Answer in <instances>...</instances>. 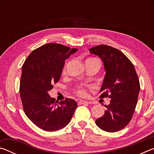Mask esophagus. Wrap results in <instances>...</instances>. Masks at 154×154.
<instances>
[{"label":"esophagus","instance_id":"esophagus-1","mask_svg":"<svg viewBox=\"0 0 154 154\" xmlns=\"http://www.w3.org/2000/svg\"><path fill=\"white\" fill-rule=\"evenodd\" d=\"M88 103H88V101L83 100H79V102H78V104H79V105H83V104H88Z\"/></svg>","mask_w":154,"mask_h":154}]
</instances>
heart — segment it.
<instances>
[{
    "label": "heart",
    "mask_w": 154,
    "mask_h": 154,
    "mask_svg": "<svg viewBox=\"0 0 154 154\" xmlns=\"http://www.w3.org/2000/svg\"><path fill=\"white\" fill-rule=\"evenodd\" d=\"M95 58H89L88 60H94ZM65 72V68H64L63 70V72ZM88 87V85H78L76 90V92L79 96H85L87 95V92H86V88Z\"/></svg>",
    "instance_id": "1"
}]
</instances>
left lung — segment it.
Segmentation results:
<instances>
[{
  "mask_svg": "<svg viewBox=\"0 0 154 154\" xmlns=\"http://www.w3.org/2000/svg\"><path fill=\"white\" fill-rule=\"evenodd\" d=\"M103 61L105 71L100 98L109 97L110 104L96 124L104 131L118 132L131 120L136 108L140 83L134 65L122 53L112 47L101 45L89 49Z\"/></svg>",
  "mask_w": 154,
  "mask_h": 154,
  "instance_id": "obj_1",
  "label": "left lung"
}]
</instances>
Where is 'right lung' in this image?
<instances>
[{
    "instance_id": "right-lung-1",
    "label": "right lung",
    "mask_w": 154,
    "mask_h": 154,
    "mask_svg": "<svg viewBox=\"0 0 154 154\" xmlns=\"http://www.w3.org/2000/svg\"><path fill=\"white\" fill-rule=\"evenodd\" d=\"M78 50L49 43L34 50L23 64L20 93L25 114L36 126L56 131L67 126L77 107L73 99L60 103L49 95L60 78L65 60Z\"/></svg>"
}]
</instances>
